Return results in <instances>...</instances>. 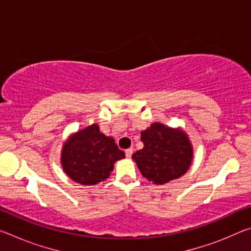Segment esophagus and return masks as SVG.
Returning <instances> with one entry per match:
<instances>
[{
    "label": "esophagus",
    "mask_w": 251,
    "mask_h": 251,
    "mask_svg": "<svg viewBox=\"0 0 251 251\" xmlns=\"http://www.w3.org/2000/svg\"><path fill=\"white\" fill-rule=\"evenodd\" d=\"M133 148H128V150L125 151V154H126V157L127 158H130L131 155H133Z\"/></svg>",
    "instance_id": "34e87169"
}]
</instances>
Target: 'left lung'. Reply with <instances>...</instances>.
<instances>
[{
  "label": "left lung",
  "mask_w": 251,
  "mask_h": 251,
  "mask_svg": "<svg viewBox=\"0 0 251 251\" xmlns=\"http://www.w3.org/2000/svg\"><path fill=\"white\" fill-rule=\"evenodd\" d=\"M142 142L143 150L131 158L142 175L156 185L177 179L192 165L193 146L184 130L154 123L142 131Z\"/></svg>",
  "instance_id": "obj_1"
}]
</instances>
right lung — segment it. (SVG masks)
Segmentation results:
<instances>
[{
    "label": "right lung",
    "mask_w": 251,
    "mask_h": 251,
    "mask_svg": "<svg viewBox=\"0 0 251 251\" xmlns=\"http://www.w3.org/2000/svg\"><path fill=\"white\" fill-rule=\"evenodd\" d=\"M125 158L112 137L100 133L97 124L77 131L64 143L61 163L71 179L82 185H96L109 177L115 161Z\"/></svg>",
    "instance_id": "1"
}]
</instances>
